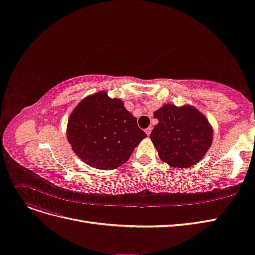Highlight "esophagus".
Wrapping results in <instances>:
<instances>
[{"mask_svg": "<svg viewBox=\"0 0 255 255\" xmlns=\"http://www.w3.org/2000/svg\"><path fill=\"white\" fill-rule=\"evenodd\" d=\"M151 131H152V128H145V133H146V135H147V136H150Z\"/></svg>", "mask_w": 255, "mask_h": 255, "instance_id": "obj_1", "label": "esophagus"}]
</instances>
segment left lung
I'll return each instance as SVG.
<instances>
[{"instance_id":"8db88e82","label":"left lung","mask_w":255,"mask_h":255,"mask_svg":"<svg viewBox=\"0 0 255 255\" xmlns=\"http://www.w3.org/2000/svg\"><path fill=\"white\" fill-rule=\"evenodd\" d=\"M158 124L150 135L159 158L173 168H188L201 160L212 144L208 119L191 105L166 103L154 113Z\"/></svg>"}]
</instances>
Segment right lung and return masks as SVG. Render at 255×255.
Here are the masks:
<instances>
[{"instance_id":"add662e5","label":"right lung","mask_w":255,"mask_h":255,"mask_svg":"<svg viewBox=\"0 0 255 255\" xmlns=\"http://www.w3.org/2000/svg\"><path fill=\"white\" fill-rule=\"evenodd\" d=\"M66 135L77 156L100 170L127 162L146 137L125 103L105 92L91 95L77 105L68 118Z\"/></svg>"}]
</instances>
